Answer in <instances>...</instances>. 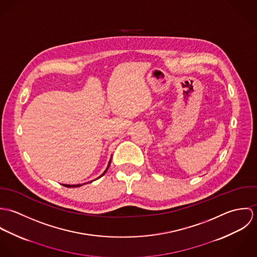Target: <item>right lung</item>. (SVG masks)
Segmentation results:
<instances>
[{
    "instance_id": "1",
    "label": "right lung",
    "mask_w": 257,
    "mask_h": 257,
    "mask_svg": "<svg viewBox=\"0 0 257 257\" xmlns=\"http://www.w3.org/2000/svg\"><path fill=\"white\" fill-rule=\"evenodd\" d=\"M110 162H109V165H108V168H109V166H110ZM108 168H107V169H106V171H105V172H104V173H103V174H102V175H101V176H100V177H102V176H103V175H104V174H105V173H106V172H107V170H108ZM100 177H99V178H100ZM82 185H83V184H78V185H65V184H63V186H65V187H68V188H71V187H80V186H82Z\"/></svg>"
}]
</instances>
